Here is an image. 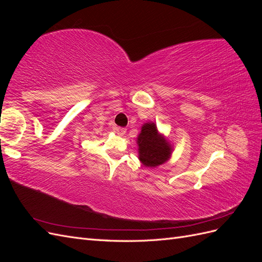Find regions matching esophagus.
Returning <instances> with one entry per match:
<instances>
[{"label":"esophagus","instance_id":"34e87169","mask_svg":"<svg viewBox=\"0 0 262 262\" xmlns=\"http://www.w3.org/2000/svg\"><path fill=\"white\" fill-rule=\"evenodd\" d=\"M116 133L118 134V136L123 137L124 134L126 133V129L125 128H119V126H117V128H116Z\"/></svg>","mask_w":262,"mask_h":262}]
</instances>
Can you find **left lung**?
<instances>
[{
	"mask_svg": "<svg viewBox=\"0 0 262 262\" xmlns=\"http://www.w3.org/2000/svg\"><path fill=\"white\" fill-rule=\"evenodd\" d=\"M137 144L140 162L149 168L168 162L173 150L171 142L158 131L154 121L145 122L141 126Z\"/></svg>",
	"mask_w": 262,
	"mask_h": 262,
	"instance_id": "1",
	"label": "left lung"
}]
</instances>
